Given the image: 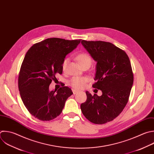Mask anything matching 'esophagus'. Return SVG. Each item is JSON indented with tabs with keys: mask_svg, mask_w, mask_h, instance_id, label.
Returning a JSON list of instances; mask_svg holds the SVG:
<instances>
[{
	"mask_svg": "<svg viewBox=\"0 0 154 154\" xmlns=\"http://www.w3.org/2000/svg\"><path fill=\"white\" fill-rule=\"evenodd\" d=\"M72 92H73L74 94H77V93L79 92V91H77V90H76V89H72Z\"/></svg>",
	"mask_w": 154,
	"mask_h": 154,
	"instance_id": "1",
	"label": "esophagus"
}]
</instances>
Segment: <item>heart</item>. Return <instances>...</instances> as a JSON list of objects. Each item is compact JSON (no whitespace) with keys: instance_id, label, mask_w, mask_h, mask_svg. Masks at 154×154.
Returning <instances> with one entry per match:
<instances>
[{"instance_id":"b5f03b06","label":"heart","mask_w":154,"mask_h":154,"mask_svg":"<svg viewBox=\"0 0 154 154\" xmlns=\"http://www.w3.org/2000/svg\"><path fill=\"white\" fill-rule=\"evenodd\" d=\"M76 59L80 65L83 68L85 67H90L92 64V59L91 57L86 53H80L76 56ZM69 58H65L62 62V68L65 71L69 63ZM88 82L87 77H73L69 82V85L75 89H82L84 88L85 84Z\"/></svg>"}]
</instances>
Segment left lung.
<instances>
[{
  "label": "left lung",
  "instance_id": "8db88e82",
  "mask_svg": "<svg viewBox=\"0 0 154 154\" xmlns=\"http://www.w3.org/2000/svg\"><path fill=\"white\" fill-rule=\"evenodd\" d=\"M82 45L97 62L92 87L102 95H92L81 104L84 116L95 124L112 121L126 106L134 82L129 59L125 51L114 44L103 41L82 40Z\"/></svg>",
  "mask_w": 154,
  "mask_h": 154
}]
</instances>
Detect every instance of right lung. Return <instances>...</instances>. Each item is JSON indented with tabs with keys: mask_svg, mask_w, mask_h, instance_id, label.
<instances>
[{
	"mask_svg": "<svg viewBox=\"0 0 154 154\" xmlns=\"http://www.w3.org/2000/svg\"><path fill=\"white\" fill-rule=\"evenodd\" d=\"M80 40L49 38L32 45L26 53L19 75V90L24 105L35 118L49 121L62 113L73 92L67 86L51 91L49 86L57 74H62L63 60Z\"/></svg>",
	"mask_w": 154,
	"mask_h": 154,
	"instance_id": "obj_1",
	"label": "right lung"
}]
</instances>
